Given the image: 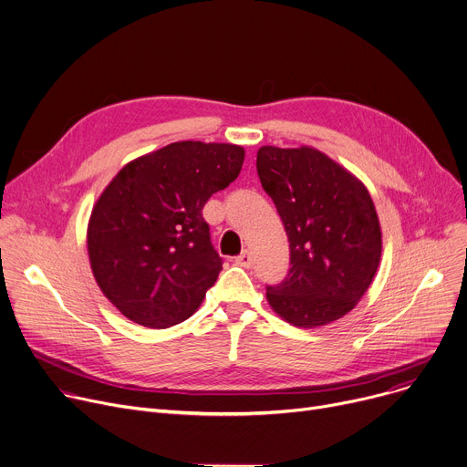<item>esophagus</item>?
Instances as JSON below:
<instances>
[{"label":"esophagus","instance_id":"esophagus-1","mask_svg":"<svg viewBox=\"0 0 467 467\" xmlns=\"http://www.w3.org/2000/svg\"><path fill=\"white\" fill-rule=\"evenodd\" d=\"M251 263H253V255H251L249 249H244V251L240 253V255L236 257V265H240V266H244V268H249Z\"/></svg>","mask_w":467,"mask_h":467}]
</instances>
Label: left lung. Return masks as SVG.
Wrapping results in <instances>:
<instances>
[{
    "label": "left lung",
    "mask_w": 467,
    "mask_h": 467,
    "mask_svg": "<svg viewBox=\"0 0 467 467\" xmlns=\"http://www.w3.org/2000/svg\"><path fill=\"white\" fill-rule=\"evenodd\" d=\"M257 173L290 242V270L266 286L270 307L296 327L350 313L370 286L381 229L365 184L313 147H261Z\"/></svg>",
    "instance_id": "left-lung-1"
}]
</instances>
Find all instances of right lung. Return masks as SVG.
<instances>
[{"label":"right lung","instance_id":"1","mask_svg":"<svg viewBox=\"0 0 467 467\" xmlns=\"http://www.w3.org/2000/svg\"><path fill=\"white\" fill-rule=\"evenodd\" d=\"M245 150L177 141L126 163L93 206L88 251L106 298L145 327L190 318L222 272L202 206L238 175Z\"/></svg>","mask_w":467,"mask_h":467}]
</instances>
